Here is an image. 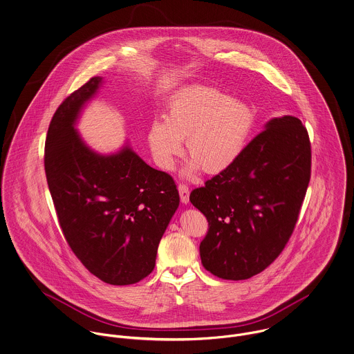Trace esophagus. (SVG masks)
Segmentation results:
<instances>
[{"label": "esophagus", "mask_w": 354, "mask_h": 354, "mask_svg": "<svg viewBox=\"0 0 354 354\" xmlns=\"http://www.w3.org/2000/svg\"><path fill=\"white\" fill-rule=\"evenodd\" d=\"M178 190H179L180 201H182L183 203H187V202H189V196H190V190H189L187 185L179 183V186H178Z\"/></svg>", "instance_id": "1"}]
</instances>
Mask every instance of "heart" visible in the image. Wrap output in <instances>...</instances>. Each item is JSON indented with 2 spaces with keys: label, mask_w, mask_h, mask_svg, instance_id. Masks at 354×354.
I'll return each instance as SVG.
<instances>
[{
  "label": "heart",
  "mask_w": 354,
  "mask_h": 354,
  "mask_svg": "<svg viewBox=\"0 0 354 354\" xmlns=\"http://www.w3.org/2000/svg\"><path fill=\"white\" fill-rule=\"evenodd\" d=\"M255 124V113L228 93L196 85L176 93L167 107L165 120L155 119L148 129V144L155 161L171 169L183 153V140L190 169L207 174L230 168L244 152Z\"/></svg>",
  "instance_id": "b5f03b06"
}]
</instances>
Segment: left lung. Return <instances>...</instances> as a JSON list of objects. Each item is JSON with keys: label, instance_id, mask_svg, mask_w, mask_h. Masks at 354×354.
<instances>
[{"label": "left lung", "instance_id": "1", "mask_svg": "<svg viewBox=\"0 0 354 354\" xmlns=\"http://www.w3.org/2000/svg\"><path fill=\"white\" fill-rule=\"evenodd\" d=\"M311 179V142L301 120L273 118L235 162L194 189L190 201L209 228L203 268L247 279L270 266L295 231Z\"/></svg>", "mask_w": 354, "mask_h": 354}]
</instances>
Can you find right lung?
<instances>
[{"instance_id": "obj_1", "label": "right lung", "mask_w": 354, "mask_h": 354, "mask_svg": "<svg viewBox=\"0 0 354 354\" xmlns=\"http://www.w3.org/2000/svg\"><path fill=\"white\" fill-rule=\"evenodd\" d=\"M100 82L89 79L54 113L44 171L61 231L80 262L106 283L130 285L153 272L179 193L171 175L129 147L102 156L81 141L75 122Z\"/></svg>"}]
</instances>
